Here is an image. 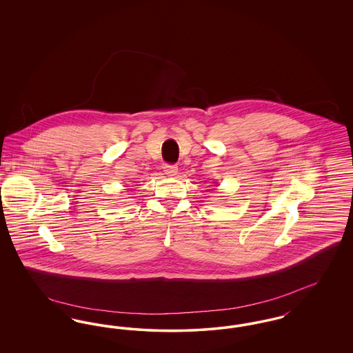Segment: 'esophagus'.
<instances>
[{"label": "esophagus", "instance_id": "1", "mask_svg": "<svg viewBox=\"0 0 353 353\" xmlns=\"http://www.w3.org/2000/svg\"><path fill=\"white\" fill-rule=\"evenodd\" d=\"M177 170H179V168L176 167V165H172V164H165L164 165V173L167 174V176H176L177 174Z\"/></svg>", "mask_w": 353, "mask_h": 353}]
</instances>
